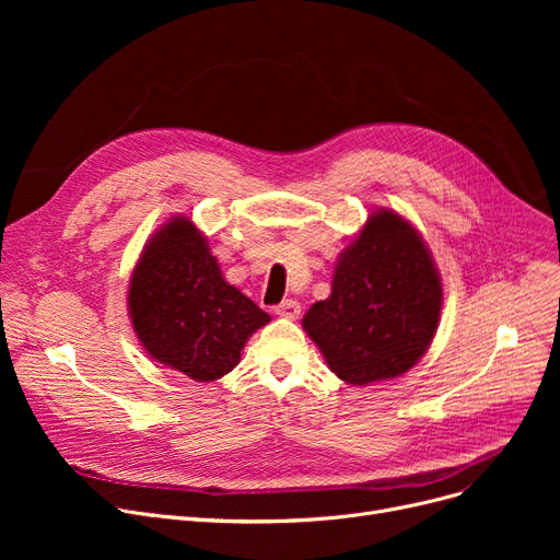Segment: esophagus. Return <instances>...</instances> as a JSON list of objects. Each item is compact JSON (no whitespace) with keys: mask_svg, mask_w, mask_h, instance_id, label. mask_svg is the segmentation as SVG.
<instances>
[{"mask_svg":"<svg viewBox=\"0 0 560 560\" xmlns=\"http://www.w3.org/2000/svg\"><path fill=\"white\" fill-rule=\"evenodd\" d=\"M275 313L279 317H288V319H298L302 313V306L298 300H283L279 306H275Z\"/></svg>","mask_w":560,"mask_h":560,"instance_id":"34e87169","label":"esophagus"}]
</instances>
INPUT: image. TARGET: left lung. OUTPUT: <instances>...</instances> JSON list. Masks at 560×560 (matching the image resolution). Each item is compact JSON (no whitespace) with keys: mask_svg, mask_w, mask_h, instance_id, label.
Returning <instances> with one entry per match:
<instances>
[{"mask_svg":"<svg viewBox=\"0 0 560 560\" xmlns=\"http://www.w3.org/2000/svg\"><path fill=\"white\" fill-rule=\"evenodd\" d=\"M440 308L443 285L420 233L381 209L340 254L329 300L315 302L302 325L338 378L368 386L424 357Z\"/></svg>","mask_w":560,"mask_h":560,"instance_id":"1","label":"left lung"}]
</instances>
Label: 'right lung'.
Here are the masks:
<instances>
[{
    "mask_svg": "<svg viewBox=\"0 0 560 560\" xmlns=\"http://www.w3.org/2000/svg\"><path fill=\"white\" fill-rule=\"evenodd\" d=\"M129 315L147 354L195 381L231 372L247 338L270 322L224 281L188 218L170 220L142 249L129 283Z\"/></svg>",
    "mask_w": 560,
    "mask_h": 560,
    "instance_id": "obj_1",
    "label": "right lung"
}]
</instances>
